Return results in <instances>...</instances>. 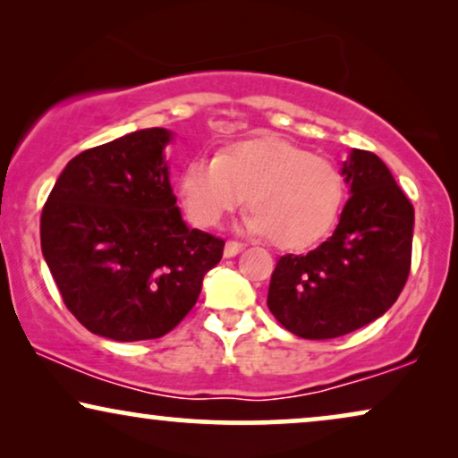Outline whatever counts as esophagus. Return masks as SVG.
<instances>
[{
    "instance_id": "34e87169",
    "label": "esophagus",
    "mask_w": 458,
    "mask_h": 458,
    "mask_svg": "<svg viewBox=\"0 0 458 458\" xmlns=\"http://www.w3.org/2000/svg\"><path fill=\"white\" fill-rule=\"evenodd\" d=\"M243 250V243H240V242H227L225 243V256H227V259H233V256H237Z\"/></svg>"
}]
</instances>
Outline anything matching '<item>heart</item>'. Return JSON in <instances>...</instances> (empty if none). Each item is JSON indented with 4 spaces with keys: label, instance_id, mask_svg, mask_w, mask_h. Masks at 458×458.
<instances>
[{
    "label": "heart",
    "instance_id": "heart-1",
    "mask_svg": "<svg viewBox=\"0 0 458 458\" xmlns=\"http://www.w3.org/2000/svg\"><path fill=\"white\" fill-rule=\"evenodd\" d=\"M179 196L198 227H215L246 202L242 229L279 246L323 235L342 202V177L327 158L281 140L237 143L221 156L187 162Z\"/></svg>",
    "mask_w": 458,
    "mask_h": 458
}]
</instances>
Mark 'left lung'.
<instances>
[{
	"label": "left lung",
	"instance_id": "8db88e82",
	"mask_svg": "<svg viewBox=\"0 0 458 458\" xmlns=\"http://www.w3.org/2000/svg\"><path fill=\"white\" fill-rule=\"evenodd\" d=\"M348 202L340 223L306 254H285L271 275L267 304L304 340H331L379 318L411 271L415 210L373 152L350 149L342 165Z\"/></svg>",
	"mask_w": 458,
	"mask_h": 458
}]
</instances>
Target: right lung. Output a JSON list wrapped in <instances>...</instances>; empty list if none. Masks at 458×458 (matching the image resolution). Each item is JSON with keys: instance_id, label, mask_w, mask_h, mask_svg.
<instances>
[{"instance_id": "obj_1", "label": "right lung", "mask_w": 458, "mask_h": 458, "mask_svg": "<svg viewBox=\"0 0 458 458\" xmlns=\"http://www.w3.org/2000/svg\"><path fill=\"white\" fill-rule=\"evenodd\" d=\"M141 129L74 156L41 212V252L64 304L91 334L156 340L177 327L225 242L181 218L165 148Z\"/></svg>"}]
</instances>
